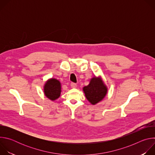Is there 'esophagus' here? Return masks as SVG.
Masks as SVG:
<instances>
[{"instance_id":"obj_1","label":"esophagus","mask_w":155,"mask_h":155,"mask_svg":"<svg viewBox=\"0 0 155 155\" xmlns=\"http://www.w3.org/2000/svg\"><path fill=\"white\" fill-rule=\"evenodd\" d=\"M71 87H72V88H75V87H77V84L75 83H71Z\"/></svg>"}]
</instances>
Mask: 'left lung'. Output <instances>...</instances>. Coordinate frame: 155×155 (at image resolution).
I'll list each match as a JSON object with an SVG mask.
<instances>
[{
  "mask_svg": "<svg viewBox=\"0 0 155 155\" xmlns=\"http://www.w3.org/2000/svg\"><path fill=\"white\" fill-rule=\"evenodd\" d=\"M86 99L91 104L95 105L106 96L107 88L101 78H93L90 84L83 88Z\"/></svg>",
  "mask_w": 155,
  "mask_h": 155,
  "instance_id": "1",
  "label": "left lung"
}]
</instances>
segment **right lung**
Wrapping results in <instances>:
<instances>
[{"mask_svg": "<svg viewBox=\"0 0 155 155\" xmlns=\"http://www.w3.org/2000/svg\"><path fill=\"white\" fill-rule=\"evenodd\" d=\"M61 86L59 80L51 78L47 81L44 86V93L50 100L57 99L61 94Z\"/></svg>", "mask_w": 155, "mask_h": 155, "instance_id": "obj_1", "label": "right lung"}]
</instances>
